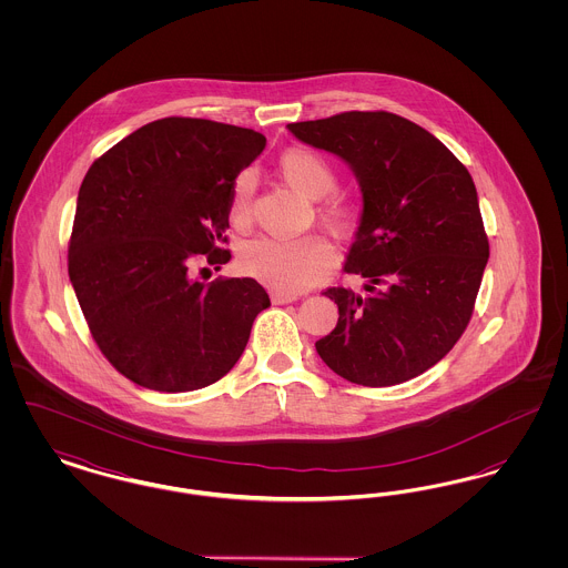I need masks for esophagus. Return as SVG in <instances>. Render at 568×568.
<instances>
[{
	"label": "esophagus",
	"instance_id": "34e87169",
	"mask_svg": "<svg viewBox=\"0 0 568 568\" xmlns=\"http://www.w3.org/2000/svg\"><path fill=\"white\" fill-rule=\"evenodd\" d=\"M297 294H285V292H272V302L274 304H290L296 302Z\"/></svg>",
	"mask_w": 568,
	"mask_h": 568
}]
</instances>
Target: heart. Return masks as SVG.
I'll return each mask as SVG.
<instances>
[{"label": "heart", "mask_w": 568, "mask_h": 568, "mask_svg": "<svg viewBox=\"0 0 568 568\" xmlns=\"http://www.w3.org/2000/svg\"><path fill=\"white\" fill-rule=\"evenodd\" d=\"M278 176L308 200H317L315 215L325 232L336 241H349L359 225V206L352 195L332 191L336 170L329 160L306 146H290L276 160ZM251 174H239L227 200V221L244 230L251 223ZM239 266L272 290L297 294L313 287L329 271V248L324 239L308 234L292 241L253 239L239 251Z\"/></svg>", "instance_id": "b5f03b06"}]
</instances>
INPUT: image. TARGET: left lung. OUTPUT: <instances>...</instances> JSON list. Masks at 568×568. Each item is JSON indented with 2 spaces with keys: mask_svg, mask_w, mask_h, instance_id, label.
I'll use <instances>...</instances> for the list:
<instances>
[{
  "mask_svg": "<svg viewBox=\"0 0 568 568\" xmlns=\"http://www.w3.org/2000/svg\"><path fill=\"white\" fill-rule=\"evenodd\" d=\"M287 128L349 163L364 193L345 272L364 276L366 292L325 290L338 324L315 343L320 357L366 387L426 373L464 334L489 257L473 176L394 112L349 110Z\"/></svg>",
  "mask_w": 568,
  "mask_h": 568,
  "instance_id": "8db88e82",
  "label": "left lung"
}]
</instances>
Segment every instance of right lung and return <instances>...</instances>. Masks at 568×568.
I'll return each instance as SVG.
<instances>
[{"instance_id": "right-lung-1", "label": "right lung", "mask_w": 568, "mask_h": 568, "mask_svg": "<svg viewBox=\"0 0 568 568\" xmlns=\"http://www.w3.org/2000/svg\"><path fill=\"white\" fill-rule=\"evenodd\" d=\"M266 146L260 132L165 116L91 163L68 272L89 332L123 377L155 392H193L225 377L271 297L255 278L193 268L230 262V190ZM209 271V268H202Z\"/></svg>"}]
</instances>
